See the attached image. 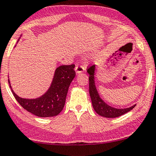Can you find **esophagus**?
Instances as JSON below:
<instances>
[{
    "label": "esophagus",
    "mask_w": 156,
    "mask_h": 156,
    "mask_svg": "<svg viewBox=\"0 0 156 156\" xmlns=\"http://www.w3.org/2000/svg\"><path fill=\"white\" fill-rule=\"evenodd\" d=\"M75 70H76V73H82L83 72L84 70H85V66H83L82 64H76V68H75Z\"/></svg>",
    "instance_id": "obj_1"
}]
</instances>
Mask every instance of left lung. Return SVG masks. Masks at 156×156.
Returning <instances> with one entry per match:
<instances>
[{
  "instance_id": "obj_1",
  "label": "left lung",
  "mask_w": 156,
  "mask_h": 156,
  "mask_svg": "<svg viewBox=\"0 0 156 156\" xmlns=\"http://www.w3.org/2000/svg\"><path fill=\"white\" fill-rule=\"evenodd\" d=\"M87 72L90 74L89 76V92L91 98L93 106L98 114L100 116L106 117V118H116L122 116L124 113L129 112L133 109L135 105L133 106L124 109H117L111 107L102 100L98 93L94 81V73H95V65L90 66L87 68Z\"/></svg>"
}]
</instances>
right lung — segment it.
<instances>
[{
	"instance_id": "obj_1",
	"label": "right lung",
	"mask_w": 156,
	"mask_h": 156,
	"mask_svg": "<svg viewBox=\"0 0 156 156\" xmlns=\"http://www.w3.org/2000/svg\"><path fill=\"white\" fill-rule=\"evenodd\" d=\"M74 66V64H71L58 67L50 89L37 99L21 98L12 90L11 92L23 108L32 114L39 117L57 116L64 107L69 85L76 75Z\"/></svg>"
}]
</instances>
